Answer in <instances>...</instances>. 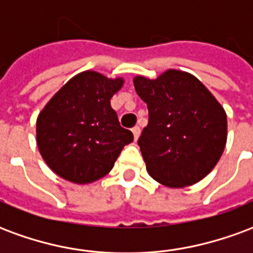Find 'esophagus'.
<instances>
[{
  "label": "esophagus",
  "mask_w": 253,
  "mask_h": 253,
  "mask_svg": "<svg viewBox=\"0 0 253 253\" xmlns=\"http://www.w3.org/2000/svg\"><path fill=\"white\" fill-rule=\"evenodd\" d=\"M131 131H132V134H134V139L137 141L138 137H139V134H141V128H139L138 126H135V127H132Z\"/></svg>",
  "instance_id": "esophagus-1"
}]
</instances>
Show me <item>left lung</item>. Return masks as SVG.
Segmentation results:
<instances>
[{
	"label": "left lung",
	"instance_id": "8db88e82",
	"mask_svg": "<svg viewBox=\"0 0 253 253\" xmlns=\"http://www.w3.org/2000/svg\"><path fill=\"white\" fill-rule=\"evenodd\" d=\"M132 81L149 110L148 126L138 139L149 175L170 188L201 181L226 145L222 105L195 76L176 69L154 80L135 76Z\"/></svg>",
	"mask_w": 253,
	"mask_h": 253
}]
</instances>
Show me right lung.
I'll return each mask as SVG.
<instances>
[{
  "instance_id": "1",
  "label": "right lung",
  "mask_w": 253,
  "mask_h": 253,
  "mask_svg": "<svg viewBox=\"0 0 253 253\" xmlns=\"http://www.w3.org/2000/svg\"><path fill=\"white\" fill-rule=\"evenodd\" d=\"M125 84L85 70L48 100L36 119V142L48 168L74 184L99 180L134 135L119 125L111 97Z\"/></svg>"
}]
</instances>
